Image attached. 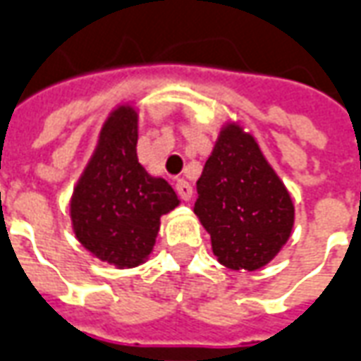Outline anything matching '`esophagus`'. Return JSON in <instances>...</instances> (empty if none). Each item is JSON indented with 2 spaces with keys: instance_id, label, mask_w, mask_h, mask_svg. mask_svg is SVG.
<instances>
[{
  "instance_id": "esophagus-1",
  "label": "esophagus",
  "mask_w": 361,
  "mask_h": 361,
  "mask_svg": "<svg viewBox=\"0 0 361 361\" xmlns=\"http://www.w3.org/2000/svg\"><path fill=\"white\" fill-rule=\"evenodd\" d=\"M175 188H176V194L183 198V200H190L192 198V186L186 183L185 178H178L175 183Z\"/></svg>"
}]
</instances>
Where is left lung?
I'll use <instances>...</instances> for the list:
<instances>
[{"label": "left lung", "mask_w": 361, "mask_h": 361, "mask_svg": "<svg viewBox=\"0 0 361 361\" xmlns=\"http://www.w3.org/2000/svg\"><path fill=\"white\" fill-rule=\"evenodd\" d=\"M196 190L194 214L224 267L258 270L290 239L293 202L255 137L239 126L221 130Z\"/></svg>", "instance_id": "8db88e82"}]
</instances>
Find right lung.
Masks as SVG:
<instances>
[{"label":"right lung","mask_w":361,"mask_h":361,"mask_svg":"<svg viewBox=\"0 0 361 361\" xmlns=\"http://www.w3.org/2000/svg\"><path fill=\"white\" fill-rule=\"evenodd\" d=\"M135 144L137 112L120 106L104 122L94 155L71 198L79 243L118 268H134L149 257L159 217L178 206L167 180L140 165Z\"/></svg>","instance_id":"right-lung-1"}]
</instances>
